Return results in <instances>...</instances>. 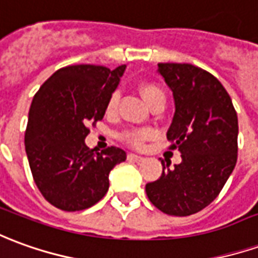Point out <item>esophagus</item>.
<instances>
[{
  "label": "esophagus",
  "instance_id": "obj_1",
  "mask_svg": "<svg viewBox=\"0 0 258 258\" xmlns=\"http://www.w3.org/2000/svg\"><path fill=\"white\" fill-rule=\"evenodd\" d=\"M128 160H135V162H141L144 160V156L137 154H128Z\"/></svg>",
  "mask_w": 258,
  "mask_h": 258
}]
</instances>
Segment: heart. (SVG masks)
Instances as JSON below:
<instances>
[{
    "label": "heart",
    "mask_w": 258,
    "mask_h": 258,
    "mask_svg": "<svg viewBox=\"0 0 258 258\" xmlns=\"http://www.w3.org/2000/svg\"><path fill=\"white\" fill-rule=\"evenodd\" d=\"M141 96L144 98V100L147 102V104L155 99L156 96H165L163 91L158 88L156 85H152V84H145V85L141 86ZM117 102H118V95L117 93H113L110 96V100H109V104H107V109L109 110H113L117 106ZM151 135L149 131H137V133H131V134H127V140H128L131 144L134 145H141L142 142L147 140L148 137Z\"/></svg>",
    "instance_id": "b5f03b06"
}]
</instances>
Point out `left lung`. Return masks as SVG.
I'll list each match as a JSON object with an SVG mask.
<instances>
[{"label": "left lung", "instance_id": "8db88e82", "mask_svg": "<svg viewBox=\"0 0 258 258\" xmlns=\"http://www.w3.org/2000/svg\"><path fill=\"white\" fill-rule=\"evenodd\" d=\"M158 74L173 93L174 114L166 137L181 162L147 183L149 201L167 215L187 217L211 204L237 160V114L212 74L191 64L160 62Z\"/></svg>", "mask_w": 258, "mask_h": 258}]
</instances>
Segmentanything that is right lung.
Instances as JSON below:
<instances>
[{
  "mask_svg": "<svg viewBox=\"0 0 258 258\" xmlns=\"http://www.w3.org/2000/svg\"><path fill=\"white\" fill-rule=\"evenodd\" d=\"M125 66L61 68L35 95L25 133L33 179L43 197L62 211L95 205L109 190V173L125 160L121 148L86 147V125L102 120Z\"/></svg>",
  "mask_w": 258,
  "mask_h": 258,
  "instance_id": "obj_1",
  "label": "right lung"
}]
</instances>
